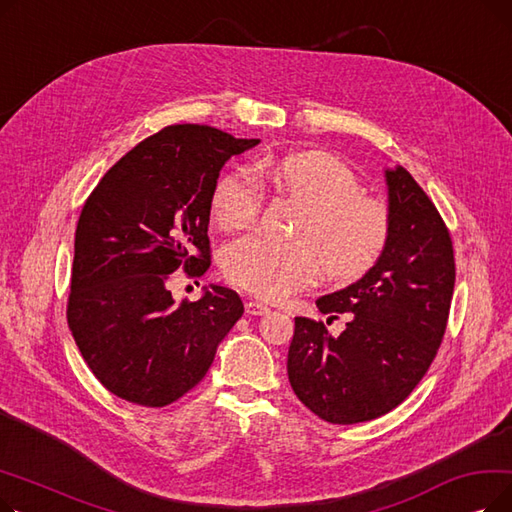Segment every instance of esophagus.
Instances as JSON below:
<instances>
[{
    "label": "esophagus",
    "instance_id": "1",
    "mask_svg": "<svg viewBox=\"0 0 512 512\" xmlns=\"http://www.w3.org/2000/svg\"><path fill=\"white\" fill-rule=\"evenodd\" d=\"M245 309H247L249 315H265V313H270V307L263 305L261 301H247Z\"/></svg>",
    "mask_w": 512,
    "mask_h": 512
}]
</instances>
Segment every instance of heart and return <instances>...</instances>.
<instances>
[{"label": "heart", "instance_id": "obj_1", "mask_svg": "<svg viewBox=\"0 0 512 512\" xmlns=\"http://www.w3.org/2000/svg\"><path fill=\"white\" fill-rule=\"evenodd\" d=\"M255 172L305 203V211L294 230L297 240L249 234L230 242L222 251V270L232 284L278 299L315 284L324 267L332 280H355L378 263L390 238V211L361 191L357 174L342 159L299 151L265 159ZM261 203V184L247 170L224 174L209 197L222 230L249 228Z\"/></svg>", "mask_w": 512, "mask_h": 512}]
</instances>
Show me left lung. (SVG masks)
I'll list each match as a JSON object with an SVG mask.
<instances>
[{"mask_svg":"<svg viewBox=\"0 0 512 512\" xmlns=\"http://www.w3.org/2000/svg\"><path fill=\"white\" fill-rule=\"evenodd\" d=\"M390 238L355 284L315 301L321 313H351L340 336L324 321L294 317L288 380L317 417L351 425L405 400L432 365L454 290L450 232L415 178L386 170Z\"/></svg>","mask_w":512,"mask_h":512,"instance_id":"obj_1","label":"left lung"}]
</instances>
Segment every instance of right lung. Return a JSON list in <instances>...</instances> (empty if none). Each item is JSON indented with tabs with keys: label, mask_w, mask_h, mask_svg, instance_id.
Segmentation results:
<instances>
[{
	"label": "right lung",
	"mask_w": 512,
	"mask_h": 512,
	"mask_svg": "<svg viewBox=\"0 0 512 512\" xmlns=\"http://www.w3.org/2000/svg\"><path fill=\"white\" fill-rule=\"evenodd\" d=\"M259 139L199 124L166 126L130 149L89 195L74 236L68 328L95 378L141 407H166L195 388L242 301L211 284L174 303L170 274L211 265L209 197L232 155Z\"/></svg>",
	"instance_id": "add662e5"
}]
</instances>
